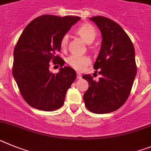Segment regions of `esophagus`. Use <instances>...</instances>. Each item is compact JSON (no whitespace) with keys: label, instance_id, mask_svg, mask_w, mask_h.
Listing matches in <instances>:
<instances>
[{"label":"esophagus","instance_id":"34e87169","mask_svg":"<svg viewBox=\"0 0 151 151\" xmlns=\"http://www.w3.org/2000/svg\"><path fill=\"white\" fill-rule=\"evenodd\" d=\"M77 79H81V78H82V75H81V74L79 73V72L77 74Z\"/></svg>","mask_w":151,"mask_h":151}]
</instances>
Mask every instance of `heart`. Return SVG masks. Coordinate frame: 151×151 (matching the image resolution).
<instances>
[{
    "instance_id": "heart-1",
    "label": "heart",
    "mask_w": 151,
    "mask_h": 151,
    "mask_svg": "<svg viewBox=\"0 0 151 151\" xmlns=\"http://www.w3.org/2000/svg\"><path fill=\"white\" fill-rule=\"evenodd\" d=\"M77 33L86 42L91 43L96 36V30L93 25L90 23H84L81 25L76 30ZM68 35L65 34L61 39V47L62 49H65L68 45ZM91 61L90 58L84 55L72 54L67 58V62L74 69L81 70L84 69L86 66L89 65Z\"/></svg>"
}]
</instances>
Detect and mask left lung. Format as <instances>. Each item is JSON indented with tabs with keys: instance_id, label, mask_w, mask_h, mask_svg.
I'll return each instance as SVG.
<instances>
[{
	"instance_id": "1",
	"label": "left lung",
	"mask_w": 151,
	"mask_h": 151,
	"mask_svg": "<svg viewBox=\"0 0 151 151\" xmlns=\"http://www.w3.org/2000/svg\"><path fill=\"white\" fill-rule=\"evenodd\" d=\"M90 19L97 26L103 37L93 65L102 77L98 81L90 74L82 77L89 83L83 100L90 112L109 113L123 106L129 96L137 73L135 52L129 36L116 22L100 16Z\"/></svg>"
}]
</instances>
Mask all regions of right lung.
Segmentation results:
<instances>
[{
    "label": "right lung",
    "mask_w": 151,
    "mask_h": 151,
    "mask_svg": "<svg viewBox=\"0 0 151 151\" xmlns=\"http://www.w3.org/2000/svg\"><path fill=\"white\" fill-rule=\"evenodd\" d=\"M79 17L42 15L31 21L19 36L14 51L13 76L21 95L30 106L51 112L64 105L68 90L77 74L56 55L61 39ZM61 66L58 74L49 71V62Z\"/></svg>",
    "instance_id": "obj_1"
}]
</instances>
